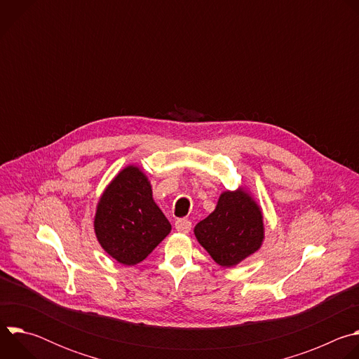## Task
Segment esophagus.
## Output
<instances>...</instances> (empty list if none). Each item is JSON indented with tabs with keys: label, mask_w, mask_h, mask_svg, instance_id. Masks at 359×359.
<instances>
[{
	"label": "esophagus",
	"mask_w": 359,
	"mask_h": 359,
	"mask_svg": "<svg viewBox=\"0 0 359 359\" xmlns=\"http://www.w3.org/2000/svg\"><path fill=\"white\" fill-rule=\"evenodd\" d=\"M175 227H176V230H177L179 233L187 234V233L190 231V229H191V222L187 220V219H179V220L176 222Z\"/></svg>",
	"instance_id": "obj_1"
}]
</instances>
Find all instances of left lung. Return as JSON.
<instances>
[{
	"mask_svg": "<svg viewBox=\"0 0 359 359\" xmlns=\"http://www.w3.org/2000/svg\"><path fill=\"white\" fill-rule=\"evenodd\" d=\"M200 245L222 267L240 264L264 241V216L251 193L240 186L220 194L216 209L194 227Z\"/></svg>",
	"mask_w": 359,
	"mask_h": 359,
	"instance_id": "8db88e82",
	"label": "left lung"
}]
</instances>
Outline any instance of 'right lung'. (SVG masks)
Here are the masks:
<instances>
[{
	"label": "right lung",
	"instance_id": "obj_1",
	"mask_svg": "<svg viewBox=\"0 0 359 359\" xmlns=\"http://www.w3.org/2000/svg\"><path fill=\"white\" fill-rule=\"evenodd\" d=\"M93 230L112 259L135 266L163 241L172 226L153 200L146 173L136 165H128L100 194Z\"/></svg>",
	"mask_w": 359,
	"mask_h": 359
}]
</instances>
